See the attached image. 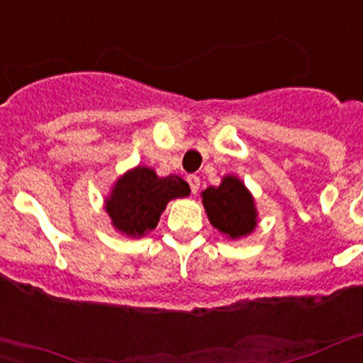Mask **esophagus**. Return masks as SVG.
Instances as JSON below:
<instances>
[{
    "mask_svg": "<svg viewBox=\"0 0 363 363\" xmlns=\"http://www.w3.org/2000/svg\"><path fill=\"white\" fill-rule=\"evenodd\" d=\"M188 182H189L191 193L196 194L198 189H200V177H198V175H188Z\"/></svg>",
    "mask_w": 363,
    "mask_h": 363,
    "instance_id": "obj_1",
    "label": "esophagus"
}]
</instances>
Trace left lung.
Wrapping results in <instances>:
<instances>
[{"label":"left lung","mask_w":363,"mask_h":363,"mask_svg":"<svg viewBox=\"0 0 363 363\" xmlns=\"http://www.w3.org/2000/svg\"><path fill=\"white\" fill-rule=\"evenodd\" d=\"M201 198L210 224L230 240L248 236L257 227L255 200L236 175H225L220 186L206 188Z\"/></svg>","instance_id":"obj_1"}]
</instances>
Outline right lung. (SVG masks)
Here are the masks:
<instances>
[{"mask_svg":"<svg viewBox=\"0 0 363 363\" xmlns=\"http://www.w3.org/2000/svg\"><path fill=\"white\" fill-rule=\"evenodd\" d=\"M189 184L179 175L158 177L150 167H136L117 179L105 210L122 234L143 238L157 227L167 203L189 196Z\"/></svg>","mask_w":363,"mask_h":363,"instance_id":"add662e5","label":"right lung"}]
</instances>
